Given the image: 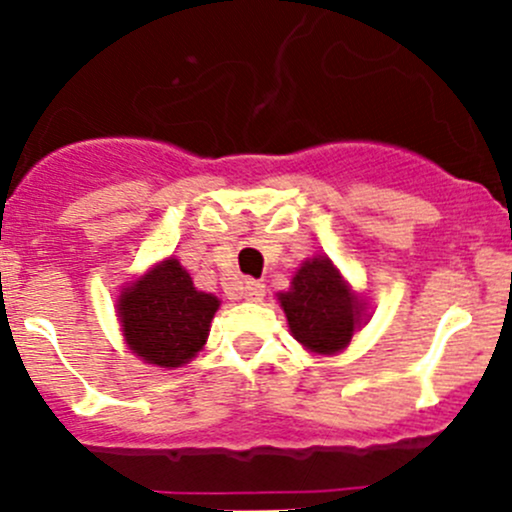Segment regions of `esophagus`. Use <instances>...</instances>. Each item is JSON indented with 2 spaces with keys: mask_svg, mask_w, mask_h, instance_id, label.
Returning <instances> with one entry per match:
<instances>
[{
  "mask_svg": "<svg viewBox=\"0 0 512 512\" xmlns=\"http://www.w3.org/2000/svg\"><path fill=\"white\" fill-rule=\"evenodd\" d=\"M242 297H245L247 302H260V299L265 297V285L257 280H245L242 282Z\"/></svg>",
  "mask_w": 512,
  "mask_h": 512,
  "instance_id": "obj_1",
  "label": "esophagus"
}]
</instances>
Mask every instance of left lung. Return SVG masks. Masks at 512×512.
I'll list each match as a JSON object with an SVG mask.
<instances>
[{
  "instance_id": "left-lung-1",
  "label": "left lung",
  "mask_w": 512,
  "mask_h": 512,
  "mask_svg": "<svg viewBox=\"0 0 512 512\" xmlns=\"http://www.w3.org/2000/svg\"><path fill=\"white\" fill-rule=\"evenodd\" d=\"M289 329L299 344L317 354H334L352 342L361 304L327 257L304 262L292 289L280 294Z\"/></svg>"
}]
</instances>
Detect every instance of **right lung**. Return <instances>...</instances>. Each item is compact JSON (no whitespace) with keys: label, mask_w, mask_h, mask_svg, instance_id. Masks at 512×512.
Instances as JSON below:
<instances>
[{"label":"right lung","mask_w":512,"mask_h":512,"mask_svg":"<svg viewBox=\"0 0 512 512\" xmlns=\"http://www.w3.org/2000/svg\"><path fill=\"white\" fill-rule=\"evenodd\" d=\"M218 307V297L198 292L173 257L160 262L118 299L131 352L165 369L185 364L203 349Z\"/></svg>","instance_id":"1"}]
</instances>
